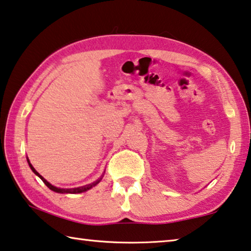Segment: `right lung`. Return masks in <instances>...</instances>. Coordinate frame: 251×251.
I'll return each mask as SVG.
<instances>
[{
  "mask_svg": "<svg viewBox=\"0 0 251 251\" xmlns=\"http://www.w3.org/2000/svg\"><path fill=\"white\" fill-rule=\"evenodd\" d=\"M27 163H29V166L31 168V170L33 171V173L35 174V176H38L40 178H41V180L43 181V183H45V184L48 186V188H49L50 190L54 191V192H57V193H73V194H74V193L86 192L87 190H89V189L93 188V186L98 184V183L100 182V180H101V177H100V178H99V180H97L96 182L90 183V184H87V185H83V186H79V188H74V189H60V188H57V186H53L52 184H50V183L48 182L45 177H42L41 176H40V174L37 172V171H35V169L32 166V164H31V163H30L29 158H27Z\"/></svg>",
  "mask_w": 251,
  "mask_h": 251,
  "instance_id": "add662e5",
  "label": "right lung"
}]
</instances>
